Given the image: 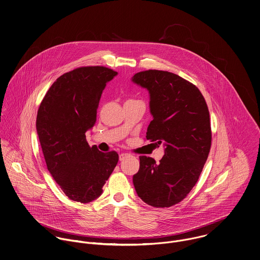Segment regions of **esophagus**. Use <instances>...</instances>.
Returning <instances> with one entry per match:
<instances>
[{"mask_svg":"<svg viewBox=\"0 0 260 260\" xmlns=\"http://www.w3.org/2000/svg\"><path fill=\"white\" fill-rule=\"evenodd\" d=\"M126 156H128V154H126V153H121V154H119V160H123Z\"/></svg>","mask_w":260,"mask_h":260,"instance_id":"1","label":"esophagus"}]
</instances>
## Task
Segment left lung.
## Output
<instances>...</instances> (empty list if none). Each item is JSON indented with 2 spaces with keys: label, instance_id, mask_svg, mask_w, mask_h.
Returning <instances> with one entry per match:
<instances>
[{
  "label": "left lung",
  "instance_id": "1",
  "mask_svg": "<svg viewBox=\"0 0 260 260\" xmlns=\"http://www.w3.org/2000/svg\"><path fill=\"white\" fill-rule=\"evenodd\" d=\"M133 81L151 96L153 120L146 139L166 148L159 162L140 156L133 183L148 205L171 207L187 197L207 160L212 141L207 104L196 85L172 72L141 71Z\"/></svg>",
  "mask_w": 260,
  "mask_h": 260
}]
</instances>
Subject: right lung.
<instances>
[{"label":"right lung","mask_w":260,"mask_h":260,"mask_svg":"<svg viewBox=\"0 0 260 260\" xmlns=\"http://www.w3.org/2000/svg\"><path fill=\"white\" fill-rule=\"evenodd\" d=\"M117 74L104 66H83L54 81L41 102L36 128L53 179L72 201L99 198L118 155L89 147L85 133L96 121L106 82Z\"/></svg>","instance_id":"add662e5"}]
</instances>
